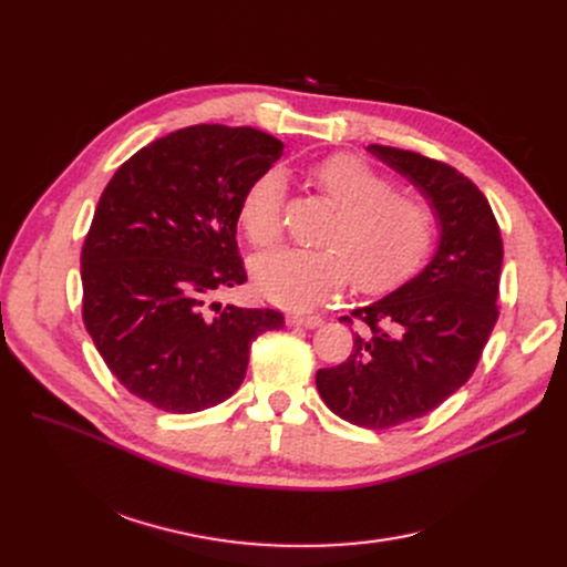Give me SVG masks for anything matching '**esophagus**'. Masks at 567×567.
<instances>
[{
    "mask_svg": "<svg viewBox=\"0 0 567 567\" xmlns=\"http://www.w3.org/2000/svg\"><path fill=\"white\" fill-rule=\"evenodd\" d=\"M286 322H288V326H298V328L313 330V328L322 326V318L313 316V313H290V316H286Z\"/></svg>",
    "mask_w": 567,
    "mask_h": 567,
    "instance_id": "1",
    "label": "esophagus"
}]
</instances>
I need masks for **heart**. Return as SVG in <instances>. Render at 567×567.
<instances>
[{
  "instance_id": "1",
  "label": "heart",
  "mask_w": 567,
  "mask_h": 567,
  "mask_svg": "<svg viewBox=\"0 0 567 567\" xmlns=\"http://www.w3.org/2000/svg\"><path fill=\"white\" fill-rule=\"evenodd\" d=\"M309 182L337 212L320 235L322 249H277L254 258L258 295L281 307H313L350 277L362 290H381L420 262L434 239V212L413 196L392 194V182L350 154H334L309 168ZM284 175L262 171L239 200L241 230L256 247L281 233Z\"/></svg>"
}]
</instances>
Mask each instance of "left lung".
Returning <instances> with one entry per match:
<instances>
[{
	"mask_svg": "<svg viewBox=\"0 0 567 567\" xmlns=\"http://www.w3.org/2000/svg\"><path fill=\"white\" fill-rule=\"evenodd\" d=\"M367 152L417 188L439 245L413 279L353 311V353L318 369L316 388L341 420L388 429L434 411L471 379L498 318L503 241L487 198L460 171L388 145Z\"/></svg>",
	"mask_w": 567,
	"mask_h": 567,
	"instance_id": "8db88e82",
	"label": "left lung"
}]
</instances>
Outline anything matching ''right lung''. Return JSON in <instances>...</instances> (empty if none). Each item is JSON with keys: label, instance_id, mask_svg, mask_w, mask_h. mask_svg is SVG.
Segmentation results:
<instances>
[{"label": "right lung", "instance_id": "1", "mask_svg": "<svg viewBox=\"0 0 567 567\" xmlns=\"http://www.w3.org/2000/svg\"><path fill=\"white\" fill-rule=\"evenodd\" d=\"M284 143L249 126H186L138 150L103 188L80 256L85 328L115 379L168 413H198L245 381L275 309L212 302L247 281L239 200Z\"/></svg>", "mask_w": 567, "mask_h": 567}]
</instances>
